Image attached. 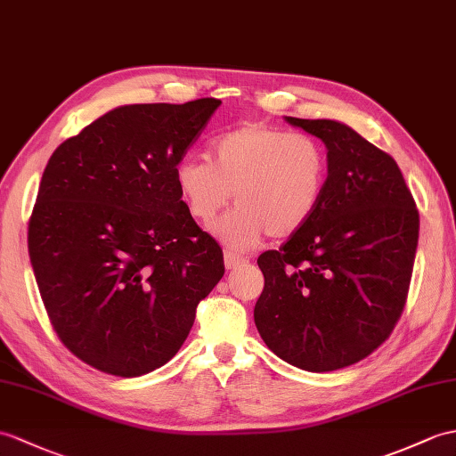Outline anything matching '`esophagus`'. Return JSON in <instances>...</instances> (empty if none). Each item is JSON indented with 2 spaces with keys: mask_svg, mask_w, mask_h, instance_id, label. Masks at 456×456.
Returning <instances> with one entry per match:
<instances>
[{
  "mask_svg": "<svg viewBox=\"0 0 456 456\" xmlns=\"http://www.w3.org/2000/svg\"><path fill=\"white\" fill-rule=\"evenodd\" d=\"M247 262L245 256H240V254H235V252H225V268L227 270H235L239 266H242V264Z\"/></svg>",
  "mask_w": 456,
  "mask_h": 456,
  "instance_id": "1",
  "label": "esophagus"
}]
</instances>
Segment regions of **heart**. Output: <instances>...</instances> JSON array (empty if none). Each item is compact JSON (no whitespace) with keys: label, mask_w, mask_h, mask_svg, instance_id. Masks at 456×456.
Wrapping results in <instances>:
<instances>
[{"label":"heart","mask_w":456,"mask_h":456,"mask_svg":"<svg viewBox=\"0 0 456 456\" xmlns=\"http://www.w3.org/2000/svg\"><path fill=\"white\" fill-rule=\"evenodd\" d=\"M178 194L198 225L211 227L231 200L237 208L219 227L231 248L245 250L268 235L291 237L319 209L328 159L313 135L245 124L217 135L209 161L183 157L175 167Z\"/></svg>","instance_id":"heart-1"}]
</instances>
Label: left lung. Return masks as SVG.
I'll use <instances>...</instances> for the list:
<instances>
[{
  "mask_svg": "<svg viewBox=\"0 0 456 456\" xmlns=\"http://www.w3.org/2000/svg\"><path fill=\"white\" fill-rule=\"evenodd\" d=\"M322 140L328 183L309 224L258 256L262 340L305 371H336L383 344L404 309L419 214L388 153L336 120L285 116Z\"/></svg>",
  "mask_w": 456,
  "mask_h": 456,
  "instance_id": "obj_1",
  "label": "left lung"
}]
</instances>
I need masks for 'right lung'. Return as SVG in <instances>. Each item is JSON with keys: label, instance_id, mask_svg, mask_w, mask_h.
I'll use <instances>...</instances> for the list:
<instances>
[{"label": "right lung", "instance_id": "obj_1", "mask_svg": "<svg viewBox=\"0 0 456 456\" xmlns=\"http://www.w3.org/2000/svg\"><path fill=\"white\" fill-rule=\"evenodd\" d=\"M219 99L126 104L52 153L28 221V256L60 340L116 377L173 359L224 252L188 214L175 167Z\"/></svg>", "mask_w": 456, "mask_h": 456}]
</instances>
